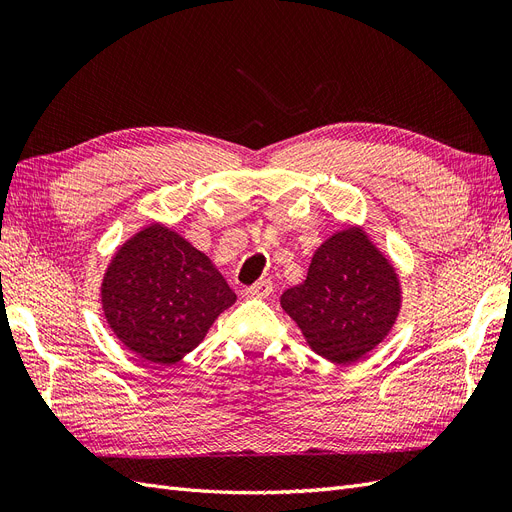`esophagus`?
<instances>
[{"label": "esophagus", "instance_id": "obj_1", "mask_svg": "<svg viewBox=\"0 0 512 512\" xmlns=\"http://www.w3.org/2000/svg\"><path fill=\"white\" fill-rule=\"evenodd\" d=\"M271 292H273V284H271V280H260V282L252 284L250 288L245 290L247 297H254V299H267Z\"/></svg>", "mask_w": 512, "mask_h": 512}]
</instances>
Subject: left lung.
Masks as SVG:
<instances>
[{
    "label": "left lung",
    "mask_w": 512,
    "mask_h": 512,
    "mask_svg": "<svg viewBox=\"0 0 512 512\" xmlns=\"http://www.w3.org/2000/svg\"><path fill=\"white\" fill-rule=\"evenodd\" d=\"M307 346L322 359L352 365L391 333L401 312V282L363 226L350 224L324 241L305 282L282 294Z\"/></svg>",
    "instance_id": "left-lung-1"
}]
</instances>
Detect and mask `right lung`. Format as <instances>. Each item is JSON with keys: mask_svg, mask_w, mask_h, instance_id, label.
<instances>
[{"mask_svg": "<svg viewBox=\"0 0 512 512\" xmlns=\"http://www.w3.org/2000/svg\"><path fill=\"white\" fill-rule=\"evenodd\" d=\"M100 299L123 346L149 363L173 365L203 342L237 294L209 256L153 222L119 245L104 271Z\"/></svg>", "mask_w": 512, "mask_h": 512, "instance_id": "right-lung-1", "label": "right lung"}]
</instances>
